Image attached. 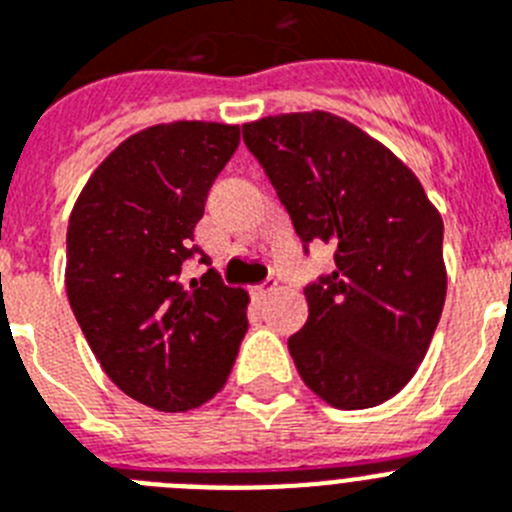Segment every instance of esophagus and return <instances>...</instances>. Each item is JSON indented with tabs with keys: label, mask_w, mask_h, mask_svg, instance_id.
<instances>
[{
	"label": "esophagus",
	"mask_w": 512,
	"mask_h": 512,
	"mask_svg": "<svg viewBox=\"0 0 512 512\" xmlns=\"http://www.w3.org/2000/svg\"><path fill=\"white\" fill-rule=\"evenodd\" d=\"M274 289H277V282H264V284H259V287H253L251 295H253V300H266V297H269Z\"/></svg>",
	"instance_id": "esophagus-1"
}]
</instances>
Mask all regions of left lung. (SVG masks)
<instances>
[{
	"label": "left lung",
	"instance_id": "1",
	"mask_svg": "<svg viewBox=\"0 0 512 512\" xmlns=\"http://www.w3.org/2000/svg\"><path fill=\"white\" fill-rule=\"evenodd\" d=\"M243 140L302 243L336 248L287 343L302 382L333 408L382 405L418 372L441 318V212L390 148L330 112L261 117Z\"/></svg>",
	"mask_w": 512,
	"mask_h": 512
}]
</instances>
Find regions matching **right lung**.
<instances>
[{
  "label": "right lung",
  "instance_id": "add662e5",
  "mask_svg": "<svg viewBox=\"0 0 512 512\" xmlns=\"http://www.w3.org/2000/svg\"><path fill=\"white\" fill-rule=\"evenodd\" d=\"M241 143L225 122L176 120L130 135L94 169L66 230V295L104 374L161 413L223 390L246 336L248 292L215 269L182 282L194 225Z\"/></svg>",
  "mask_w": 512,
  "mask_h": 512
}]
</instances>
